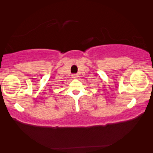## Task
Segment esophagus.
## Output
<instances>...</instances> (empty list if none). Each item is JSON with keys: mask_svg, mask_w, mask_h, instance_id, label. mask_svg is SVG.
<instances>
[{"mask_svg": "<svg viewBox=\"0 0 153 153\" xmlns=\"http://www.w3.org/2000/svg\"><path fill=\"white\" fill-rule=\"evenodd\" d=\"M72 77L73 79H76V78H77V77H78V75H77V74H72Z\"/></svg>", "mask_w": 153, "mask_h": 153, "instance_id": "34e87169", "label": "esophagus"}]
</instances>
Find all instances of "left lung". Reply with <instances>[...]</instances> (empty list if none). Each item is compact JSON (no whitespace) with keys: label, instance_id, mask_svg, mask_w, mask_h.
<instances>
[{"label":"left lung","instance_id":"left-lung-1","mask_svg":"<svg viewBox=\"0 0 153 153\" xmlns=\"http://www.w3.org/2000/svg\"><path fill=\"white\" fill-rule=\"evenodd\" d=\"M152 83H153V82H152Z\"/></svg>","mask_w":153,"mask_h":153}]
</instances>
